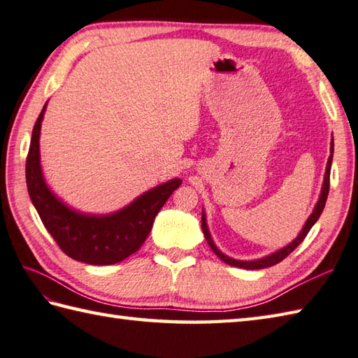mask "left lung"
Wrapping results in <instances>:
<instances>
[{"mask_svg": "<svg viewBox=\"0 0 358 358\" xmlns=\"http://www.w3.org/2000/svg\"><path fill=\"white\" fill-rule=\"evenodd\" d=\"M332 154H334V140L331 141V155L328 158V164H326V172H324V180H323V186H322V192H320V196H318V201L315 204V208L313 210V214L309 215V218L306 220L305 226H303V229L300 231V234L296 235V238L292 240L291 243H289L287 246L281 248L278 250H275L273 254H269L266 255L263 258H257V260H235V258H231L224 255L222 250H220L217 246L214 240H212L210 237V232L208 229V223H206V214H204V210H201V229H203V234L204 237H206V241L208 245L210 246V249L214 250V254L218 255V258H222V260L226 263V264H231V266H235V268H243V269H264V268H269V266H273L280 263L281 260H285V258L292 252V250L300 245V243L305 240V237L308 235V232L310 231V227H313L317 220L320 218L322 212L324 209V204H326V200H328V194H329V175H331V164H332Z\"/></svg>", "mask_w": 358, "mask_h": 358, "instance_id": "8db88e82", "label": "left lung"}]
</instances>
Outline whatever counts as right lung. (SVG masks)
Returning <instances> with one entry per match:
<instances>
[{
  "mask_svg": "<svg viewBox=\"0 0 358 358\" xmlns=\"http://www.w3.org/2000/svg\"><path fill=\"white\" fill-rule=\"evenodd\" d=\"M45 106L32 131L26 162L29 196L43 224L66 255L87 264H115L141 248L164 206L181 180L172 178L106 215L85 214L58 199L44 180L40 162V134Z\"/></svg>",
  "mask_w": 358,
  "mask_h": 358,
  "instance_id": "right-lung-1",
  "label": "right lung"
}]
</instances>
